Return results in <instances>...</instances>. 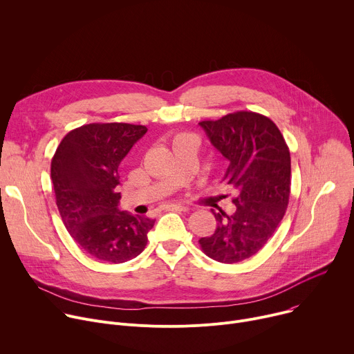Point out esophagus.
Returning a JSON list of instances; mask_svg holds the SVG:
<instances>
[{"label": "esophagus", "instance_id": "esophagus-1", "mask_svg": "<svg viewBox=\"0 0 354 354\" xmlns=\"http://www.w3.org/2000/svg\"><path fill=\"white\" fill-rule=\"evenodd\" d=\"M167 209L169 211H188V207L185 205H181V204H171V205H167Z\"/></svg>", "mask_w": 354, "mask_h": 354}]
</instances>
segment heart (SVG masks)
Instances as JSON below:
<instances>
[{
	"label": "heart",
	"instance_id": "1",
	"mask_svg": "<svg viewBox=\"0 0 354 354\" xmlns=\"http://www.w3.org/2000/svg\"><path fill=\"white\" fill-rule=\"evenodd\" d=\"M183 136H187V135H178L176 139H178V138H183Z\"/></svg>",
	"mask_w": 354,
	"mask_h": 354
}]
</instances>
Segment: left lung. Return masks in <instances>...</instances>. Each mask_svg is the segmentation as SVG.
<instances>
[{"label": "left lung", "instance_id": "left-lung-1", "mask_svg": "<svg viewBox=\"0 0 354 354\" xmlns=\"http://www.w3.org/2000/svg\"><path fill=\"white\" fill-rule=\"evenodd\" d=\"M212 146L229 162L225 184L236 189L234 212H214V234L200 239L204 253L219 263L254 256L280 225L290 200L291 157L270 118L238 111L218 121H203Z\"/></svg>", "mask_w": 354, "mask_h": 354}]
</instances>
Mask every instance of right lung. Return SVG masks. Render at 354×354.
Returning a JSON list of instances; mask_svg holds the SVG:
<instances>
[{"mask_svg":"<svg viewBox=\"0 0 354 354\" xmlns=\"http://www.w3.org/2000/svg\"><path fill=\"white\" fill-rule=\"evenodd\" d=\"M147 132L143 125L88 124L70 131L60 142L50 177L62 221L88 256L124 263L139 256L154 219L118 208L121 162Z\"/></svg>","mask_w":354,"mask_h":354,"instance_id":"add662e5","label":"right lung"}]
</instances>
